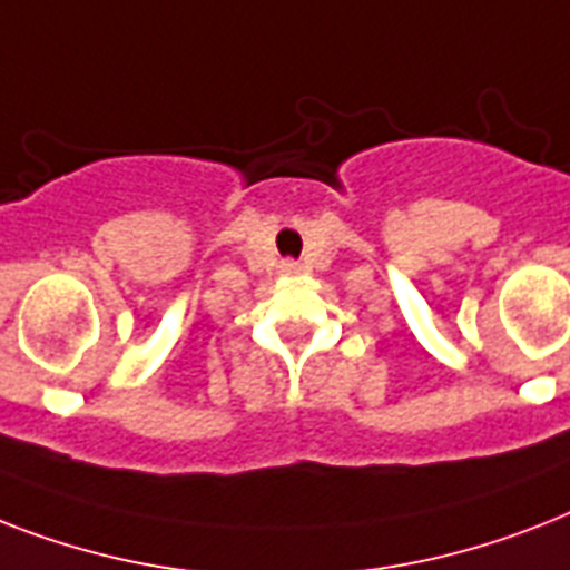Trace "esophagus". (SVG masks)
<instances>
[{
	"instance_id": "esophagus-1",
	"label": "esophagus",
	"mask_w": 570,
	"mask_h": 570,
	"mask_svg": "<svg viewBox=\"0 0 570 570\" xmlns=\"http://www.w3.org/2000/svg\"><path fill=\"white\" fill-rule=\"evenodd\" d=\"M284 272L286 275H295V272H298V266H295V263H284Z\"/></svg>"
}]
</instances>
